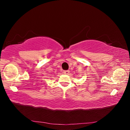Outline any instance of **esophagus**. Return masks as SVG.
<instances>
[{"instance_id": "1", "label": "esophagus", "mask_w": 130, "mask_h": 130, "mask_svg": "<svg viewBox=\"0 0 130 130\" xmlns=\"http://www.w3.org/2000/svg\"><path fill=\"white\" fill-rule=\"evenodd\" d=\"M63 73L65 74H68L69 73V70H64L63 71Z\"/></svg>"}]
</instances>
